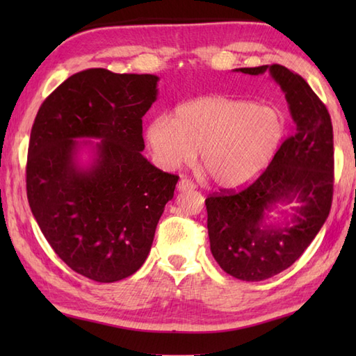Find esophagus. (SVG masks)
Returning <instances> with one entry per match:
<instances>
[{"label":"esophagus","instance_id":"esophagus-1","mask_svg":"<svg viewBox=\"0 0 356 356\" xmlns=\"http://www.w3.org/2000/svg\"><path fill=\"white\" fill-rule=\"evenodd\" d=\"M195 188V185L191 182V180H188V179H182V180H179V184H177V190L182 193V191H186V190H194Z\"/></svg>","mask_w":356,"mask_h":356}]
</instances>
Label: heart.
<instances>
[{
	"mask_svg": "<svg viewBox=\"0 0 356 356\" xmlns=\"http://www.w3.org/2000/svg\"><path fill=\"white\" fill-rule=\"evenodd\" d=\"M284 119L278 110L245 99L203 96L180 104L174 118L151 119L145 138L156 162L174 170L194 161L217 185L238 188L251 184L282 143Z\"/></svg>",
	"mask_w": 356,
	"mask_h": 356,
	"instance_id": "b5f03b06",
	"label": "heart"
}]
</instances>
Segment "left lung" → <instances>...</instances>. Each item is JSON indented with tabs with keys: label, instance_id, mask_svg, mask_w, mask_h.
<instances>
[{
	"label": "left lung",
	"instance_id": "1",
	"mask_svg": "<svg viewBox=\"0 0 356 356\" xmlns=\"http://www.w3.org/2000/svg\"><path fill=\"white\" fill-rule=\"evenodd\" d=\"M234 72H269L284 93L293 133L261 176L240 193L205 200L211 252L243 282H263L300 259L326 222L334 193V133L327 108L307 82L283 65ZM294 203V213L279 208ZM278 212V219L271 217Z\"/></svg>",
	"mask_w": 356,
	"mask_h": 356
}]
</instances>
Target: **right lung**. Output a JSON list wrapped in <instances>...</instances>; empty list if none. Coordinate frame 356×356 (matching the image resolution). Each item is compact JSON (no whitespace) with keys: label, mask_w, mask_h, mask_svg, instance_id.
<instances>
[{"label":"right lung","mask_w":356,"mask_h":356,"mask_svg":"<svg viewBox=\"0 0 356 356\" xmlns=\"http://www.w3.org/2000/svg\"><path fill=\"white\" fill-rule=\"evenodd\" d=\"M156 74L90 69L41 105L30 133L27 199L67 266L99 283L133 275L179 177L143 157L142 118L157 99Z\"/></svg>","instance_id":"right-lung-1"}]
</instances>
